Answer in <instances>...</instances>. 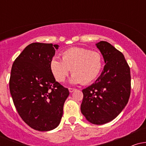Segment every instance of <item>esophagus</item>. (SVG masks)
<instances>
[{"mask_svg": "<svg viewBox=\"0 0 146 146\" xmlns=\"http://www.w3.org/2000/svg\"><path fill=\"white\" fill-rule=\"evenodd\" d=\"M76 90L75 88H68V90H69L70 93H73V91H75V90Z\"/></svg>", "mask_w": 146, "mask_h": 146, "instance_id": "esophagus-1", "label": "esophagus"}]
</instances>
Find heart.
I'll list each match as a JSON object with an SVG mask.
<instances>
[{"label":"heart","instance_id":"1","mask_svg":"<svg viewBox=\"0 0 146 146\" xmlns=\"http://www.w3.org/2000/svg\"><path fill=\"white\" fill-rule=\"evenodd\" d=\"M61 58L62 61L54 58L50 62L52 75L58 82L64 81L71 70V83L87 84L98 78L103 66L102 55L86 48H71L63 51Z\"/></svg>","mask_w":146,"mask_h":146}]
</instances>
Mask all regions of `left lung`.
Instances as JSON below:
<instances>
[{
    "label": "left lung",
    "instance_id": "1",
    "mask_svg": "<svg viewBox=\"0 0 146 146\" xmlns=\"http://www.w3.org/2000/svg\"><path fill=\"white\" fill-rule=\"evenodd\" d=\"M105 66L95 83L82 90L81 112L95 125L111 121L128 103L130 95V71L124 56L106 41L95 44Z\"/></svg>",
    "mask_w": 146,
    "mask_h": 146
}]
</instances>
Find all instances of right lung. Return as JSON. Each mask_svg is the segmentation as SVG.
<instances>
[{"instance_id":"1","label":"right lung","mask_w":146,"mask_h":146,"mask_svg":"<svg viewBox=\"0 0 146 146\" xmlns=\"http://www.w3.org/2000/svg\"><path fill=\"white\" fill-rule=\"evenodd\" d=\"M59 45L34 42L26 46L12 65L9 90L22 119L38 131L60 124L68 88L56 81L50 62Z\"/></svg>"}]
</instances>
